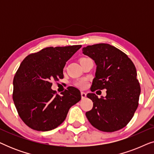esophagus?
I'll return each mask as SVG.
<instances>
[{"label":"esophagus","mask_w":154,"mask_h":154,"mask_svg":"<svg viewBox=\"0 0 154 154\" xmlns=\"http://www.w3.org/2000/svg\"><path fill=\"white\" fill-rule=\"evenodd\" d=\"M81 97L82 99H85L86 97V93L84 92H81Z\"/></svg>","instance_id":"1"}]
</instances>
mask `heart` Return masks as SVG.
Here are the masks:
<instances>
[{"label":"heart","instance_id":"heart-1","mask_svg":"<svg viewBox=\"0 0 154 154\" xmlns=\"http://www.w3.org/2000/svg\"><path fill=\"white\" fill-rule=\"evenodd\" d=\"M85 59H86V58H82V59H81V61L83 60H85ZM74 85L78 88H81V89H85V88H87V86H88V81H87V80L85 79H79L75 82Z\"/></svg>","mask_w":154,"mask_h":154}]
</instances>
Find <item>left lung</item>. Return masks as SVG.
Here are the masks:
<instances>
[{"label":"left lung","instance_id":"left-lung-1","mask_svg":"<svg viewBox=\"0 0 154 154\" xmlns=\"http://www.w3.org/2000/svg\"><path fill=\"white\" fill-rule=\"evenodd\" d=\"M83 52L97 64L91 91L106 90L105 98L87 94L93 102L92 109L85 113L87 119L100 131L121 130L130 121L139 104L141 88L135 66L127 54L109 44L88 45Z\"/></svg>","mask_w":154,"mask_h":154}]
</instances>
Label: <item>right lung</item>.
<instances>
[{"label": "right lung", "instance_id": "obj_1", "mask_svg": "<svg viewBox=\"0 0 154 154\" xmlns=\"http://www.w3.org/2000/svg\"><path fill=\"white\" fill-rule=\"evenodd\" d=\"M81 45L50 47L29 54L21 63L13 80L12 100L21 119L31 129L48 131L61 125L70 107L81 99V92L69 86L57 94L52 81L64 78L66 62Z\"/></svg>", "mask_w": 154, "mask_h": 154}]
</instances>
